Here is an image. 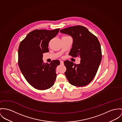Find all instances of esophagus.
Masks as SVG:
<instances>
[{"mask_svg": "<svg viewBox=\"0 0 122 122\" xmlns=\"http://www.w3.org/2000/svg\"><path fill=\"white\" fill-rule=\"evenodd\" d=\"M60 65H64V62L63 61H60Z\"/></svg>", "mask_w": 122, "mask_h": 122, "instance_id": "34e87169", "label": "esophagus"}]
</instances>
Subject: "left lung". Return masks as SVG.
Returning a JSON list of instances; mask_svg holds the SVG:
<instances>
[{"label": "left lung", "mask_w": 122, "mask_h": 122, "mask_svg": "<svg viewBox=\"0 0 122 122\" xmlns=\"http://www.w3.org/2000/svg\"><path fill=\"white\" fill-rule=\"evenodd\" d=\"M60 32L73 38L72 47L69 55L81 58L79 64L64 61L66 68L65 74L69 82L79 87L89 84L96 75L102 60L101 46L97 38L81 25L61 29Z\"/></svg>", "instance_id": "1"}]
</instances>
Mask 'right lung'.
<instances>
[{"label":"right lung","mask_w":122,"mask_h":122,"mask_svg":"<svg viewBox=\"0 0 122 122\" xmlns=\"http://www.w3.org/2000/svg\"><path fill=\"white\" fill-rule=\"evenodd\" d=\"M59 30H35L29 33L19 44L20 70L28 83L36 89L45 90L54 84L56 69L60 61L54 60L50 64L45 63L42 58L43 54L49 52L50 41L56 36Z\"/></svg>","instance_id":"add662e5"}]
</instances>
